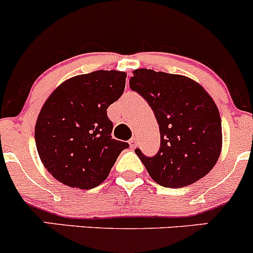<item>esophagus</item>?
<instances>
[{
    "mask_svg": "<svg viewBox=\"0 0 253 253\" xmlns=\"http://www.w3.org/2000/svg\"><path fill=\"white\" fill-rule=\"evenodd\" d=\"M128 143H129V147H131V148H134V147H136V143H137L136 137H132V138L129 139V141H128Z\"/></svg>",
    "mask_w": 253,
    "mask_h": 253,
    "instance_id": "esophagus-1",
    "label": "esophagus"
}]
</instances>
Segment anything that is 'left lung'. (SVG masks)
Here are the masks:
<instances>
[{"instance_id":"left-lung-1","label":"left lung","mask_w":253,"mask_h":253,"mask_svg":"<svg viewBox=\"0 0 253 253\" xmlns=\"http://www.w3.org/2000/svg\"><path fill=\"white\" fill-rule=\"evenodd\" d=\"M129 88L148 101L160 129L153 157L134 152L150 177L164 187H185L213 169L221 150V120L202 85L178 75L133 71Z\"/></svg>"}]
</instances>
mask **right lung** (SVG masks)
Here are the masks:
<instances>
[{
    "mask_svg": "<svg viewBox=\"0 0 253 253\" xmlns=\"http://www.w3.org/2000/svg\"><path fill=\"white\" fill-rule=\"evenodd\" d=\"M126 73L95 71L63 82L45 101L35 143L57 181L89 190L100 185L128 143L112 139L109 106L124 94Z\"/></svg>",
    "mask_w": 253,
    "mask_h": 253,
    "instance_id": "1",
    "label": "right lung"
}]
</instances>
